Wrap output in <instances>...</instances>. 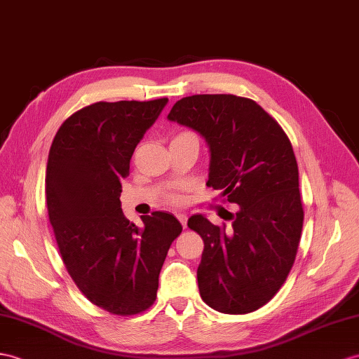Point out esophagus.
<instances>
[{
    "label": "esophagus",
    "instance_id": "1",
    "mask_svg": "<svg viewBox=\"0 0 359 359\" xmlns=\"http://www.w3.org/2000/svg\"><path fill=\"white\" fill-rule=\"evenodd\" d=\"M177 217H178V221L181 222V225L186 229V226H187V216L184 213H178Z\"/></svg>",
    "mask_w": 359,
    "mask_h": 359
}]
</instances>
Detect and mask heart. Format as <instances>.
<instances>
[{"label":"heart","instance_id":"heart-1","mask_svg":"<svg viewBox=\"0 0 359 359\" xmlns=\"http://www.w3.org/2000/svg\"><path fill=\"white\" fill-rule=\"evenodd\" d=\"M178 135H195V134H194V133H189V130H184V133H180ZM178 135H177V137H178ZM168 201H169L170 204H173V205H178V204H181L184 199H182V196H180V195H170V196L168 198Z\"/></svg>","mask_w":359,"mask_h":359}]
</instances>
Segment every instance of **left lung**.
Masks as SVG:
<instances>
[{
  "instance_id": "left-lung-1",
  "label": "left lung",
  "mask_w": 359,
  "mask_h": 359,
  "mask_svg": "<svg viewBox=\"0 0 359 359\" xmlns=\"http://www.w3.org/2000/svg\"><path fill=\"white\" fill-rule=\"evenodd\" d=\"M168 118L205 138L207 186L239 205L229 226L203 215L189 217V229L204 241L201 299L222 313L257 311L285 283L302 238L304 212L290 138L260 104L233 94L182 97Z\"/></svg>"
}]
</instances>
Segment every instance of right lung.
I'll return each instance as SVG.
<instances>
[{"mask_svg":"<svg viewBox=\"0 0 359 359\" xmlns=\"http://www.w3.org/2000/svg\"><path fill=\"white\" fill-rule=\"evenodd\" d=\"M168 99L97 102L72 114L50 147L48 219L68 274L93 304L114 316L149 309L172 242L182 226L170 213L121 212V178L140 140Z\"/></svg>","mask_w":359,"mask_h":359,"instance_id":"right-lung-1","label":"right lung"}]
</instances>
